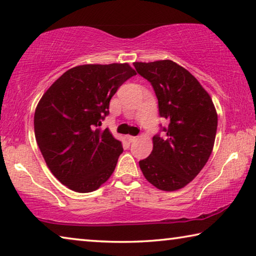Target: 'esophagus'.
Returning a JSON list of instances; mask_svg holds the SVG:
<instances>
[{
	"instance_id": "obj_1",
	"label": "esophagus",
	"mask_w": 256,
	"mask_h": 256,
	"mask_svg": "<svg viewBox=\"0 0 256 256\" xmlns=\"http://www.w3.org/2000/svg\"><path fill=\"white\" fill-rule=\"evenodd\" d=\"M126 140H127L129 143H132V142H135L137 140L136 136H130V135H127L126 136Z\"/></svg>"
}]
</instances>
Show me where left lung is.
<instances>
[{
  "label": "left lung",
  "mask_w": 256,
  "mask_h": 256,
  "mask_svg": "<svg viewBox=\"0 0 256 256\" xmlns=\"http://www.w3.org/2000/svg\"><path fill=\"white\" fill-rule=\"evenodd\" d=\"M142 77L152 84L158 112L169 121L164 137H153L148 158L140 168L158 190H178L188 185L210 158L218 114L211 96L190 71L171 60L135 62Z\"/></svg>",
  "instance_id": "obj_1"
}]
</instances>
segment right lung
<instances>
[{
    "mask_svg": "<svg viewBox=\"0 0 256 256\" xmlns=\"http://www.w3.org/2000/svg\"><path fill=\"white\" fill-rule=\"evenodd\" d=\"M136 71L128 64L69 69L42 96L34 116L36 142L54 177L71 190H96L111 177L121 142L98 128L110 100Z\"/></svg>",
    "mask_w": 256,
    "mask_h": 256,
    "instance_id": "add662e5",
    "label": "right lung"
}]
</instances>
